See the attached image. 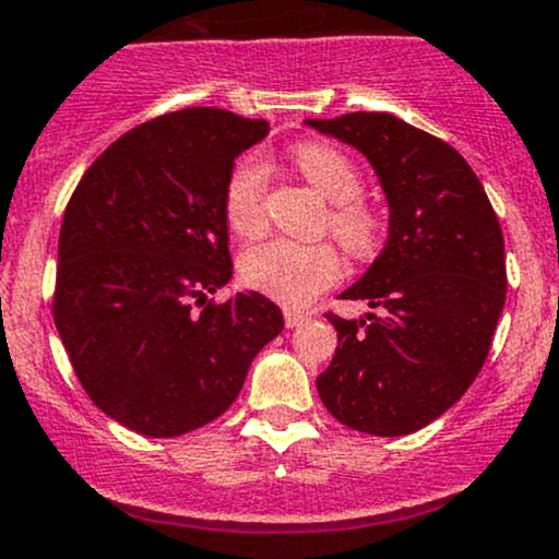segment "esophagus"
<instances>
[{
    "mask_svg": "<svg viewBox=\"0 0 559 559\" xmlns=\"http://www.w3.org/2000/svg\"><path fill=\"white\" fill-rule=\"evenodd\" d=\"M284 321H286V326L295 329V326H299V324H305V321H308V316H305V313H297V310H286V313H284Z\"/></svg>",
    "mask_w": 559,
    "mask_h": 559,
    "instance_id": "esophagus-1",
    "label": "esophagus"
}]
</instances>
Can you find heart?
Instances as JSON below:
<instances>
[{
  "label": "heart",
  "mask_w": 559,
  "mask_h": 559,
  "mask_svg": "<svg viewBox=\"0 0 559 559\" xmlns=\"http://www.w3.org/2000/svg\"><path fill=\"white\" fill-rule=\"evenodd\" d=\"M292 160L310 187L332 205L329 230L356 257H369L380 243L383 219L361 198V174L356 163L326 141H302L292 150ZM267 168L257 157L235 166L225 190L227 225L240 235H254L264 225ZM343 264L326 243L305 246L275 238L251 246L240 257V275L251 289L299 308L337 284Z\"/></svg>",
  "instance_id": "1"
}]
</instances>
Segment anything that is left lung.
<instances>
[{"instance_id": "1", "label": "left lung", "mask_w": 559, "mask_h": 559, "mask_svg": "<svg viewBox=\"0 0 559 559\" xmlns=\"http://www.w3.org/2000/svg\"><path fill=\"white\" fill-rule=\"evenodd\" d=\"M305 126L361 152L388 201L383 251L340 295L378 313H326L337 350L316 388L343 426L404 437L448 413L485 364L507 302L501 225L448 141L388 111Z\"/></svg>"}]
</instances>
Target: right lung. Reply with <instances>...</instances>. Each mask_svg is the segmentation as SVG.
Returning <instances> with one entry per match:
<instances>
[{"instance_id": "1", "label": "right lung", "mask_w": 559, "mask_h": 559, "mask_svg": "<svg viewBox=\"0 0 559 559\" xmlns=\"http://www.w3.org/2000/svg\"><path fill=\"white\" fill-rule=\"evenodd\" d=\"M267 131L214 107L155 117L96 157L63 211L56 329L93 404L131 431L168 439L219 418L284 329L260 292L205 302L233 278L235 157Z\"/></svg>"}]
</instances>
